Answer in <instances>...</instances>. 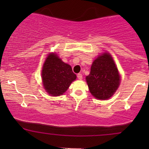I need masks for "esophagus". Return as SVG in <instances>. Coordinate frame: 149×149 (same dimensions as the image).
Wrapping results in <instances>:
<instances>
[{"label":"esophagus","instance_id":"34e87169","mask_svg":"<svg viewBox=\"0 0 149 149\" xmlns=\"http://www.w3.org/2000/svg\"><path fill=\"white\" fill-rule=\"evenodd\" d=\"M77 77H78V78L79 80H82V78H83V75H82L81 73H78V74H77Z\"/></svg>","mask_w":149,"mask_h":149}]
</instances>
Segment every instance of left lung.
<instances>
[{"label":"left lung","mask_w":149,"mask_h":149,"mask_svg":"<svg viewBox=\"0 0 149 149\" xmlns=\"http://www.w3.org/2000/svg\"><path fill=\"white\" fill-rule=\"evenodd\" d=\"M86 81L92 95L106 100L115 93L120 83V76L113 57L109 53L99 55L92 63Z\"/></svg>","instance_id":"obj_1"}]
</instances>
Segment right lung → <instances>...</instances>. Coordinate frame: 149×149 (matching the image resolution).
Here are the masks:
<instances>
[{"label": "right lung", "instance_id": "obj_1", "mask_svg": "<svg viewBox=\"0 0 149 149\" xmlns=\"http://www.w3.org/2000/svg\"><path fill=\"white\" fill-rule=\"evenodd\" d=\"M41 75L44 89L53 97L62 95L76 79V75L72 71L71 66L53 52L49 53L46 58Z\"/></svg>", "mask_w": 149, "mask_h": 149}]
</instances>
